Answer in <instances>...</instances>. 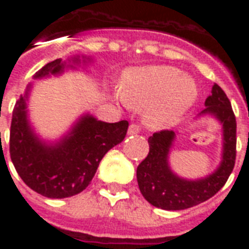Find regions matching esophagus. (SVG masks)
I'll use <instances>...</instances> for the list:
<instances>
[{"instance_id":"1","label":"esophagus","mask_w":249,"mask_h":249,"mask_svg":"<svg viewBox=\"0 0 249 249\" xmlns=\"http://www.w3.org/2000/svg\"><path fill=\"white\" fill-rule=\"evenodd\" d=\"M140 133V126L136 124H130L129 129H128V135H137Z\"/></svg>"}]
</instances>
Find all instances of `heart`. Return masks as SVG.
I'll use <instances>...</instances> for the list:
<instances>
[{
  "label": "heart",
  "mask_w": 249,
  "mask_h": 249,
  "mask_svg": "<svg viewBox=\"0 0 249 249\" xmlns=\"http://www.w3.org/2000/svg\"><path fill=\"white\" fill-rule=\"evenodd\" d=\"M197 96L195 78L168 65L132 68L120 82V97L129 107L146 108L144 121L155 129L178 123L195 105Z\"/></svg>",
  "instance_id": "obj_1"
}]
</instances>
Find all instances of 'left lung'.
<instances>
[{
    "label": "left lung",
    "instance_id": "obj_1",
    "mask_svg": "<svg viewBox=\"0 0 249 249\" xmlns=\"http://www.w3.org/2000/svg\"><path fill=\"white\" fill-rule=\"evenodd\" d=\"M213 116L221 125L223 152L221 161L213 172L197 180L180 178L169 165V153L176 132L161 130L148 139L149 153L137 167V183L148 203L167 211H180L195 207L211 198L224 187L235 167L236 119L224 90L214 84L205 100L200 116Z\"/></svg>",
    "mask_w": 249,
    "mask_h": 249
}]
</instances>
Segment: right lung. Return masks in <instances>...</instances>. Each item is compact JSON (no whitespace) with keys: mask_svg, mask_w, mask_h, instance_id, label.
Masks as SVG:
<instances>
[{"mask_svg":"<svg viewBox=\"0 0 249 249\" xmlns=\"http://www.w3.org/2000/svg\"><path fill=\"white\" fill-rule=\"evenodd\" d=\"M87 61L90 58L82 57V62ZM78 64L80 56L68 61L57 58L42 66L33 78L60 76L66 69H76ZM30 89L32 84L14 105L10 125L12 162L19 178L35 192L49 198L74 196L90 184L105 153L124 140L129 124L126 120L105 123L87 113L60 140H42L29 121Z\"/></svg>","mask_w":249,"mask_h":249,"instance_id":"right-lung-1","label":"right lung"}]
</instances>
